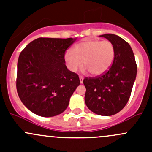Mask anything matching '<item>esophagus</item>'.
Returning <instances> with one entry per match:
<instances>
[{"label":"esophagus","instance_id":"1","mask_svg":"<svg viewBox=\"0 0 152 152\" xmlns=\"http://www.w3.org/2000/svg\"><path fill=\"white\" fill-rule=\"evenodd\" d=\"M84 77L82 76H79V80H80V83H83Z\"/></svg>","mask_w":152,"mask_h":152}]
</instances>
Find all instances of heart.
<instances>
[{
	"label": "heart",
	"instance_id": "1",
	"mask_svg": "<svg viewBox=\"0 0 152 152\" xmlns=\"http://www.w3.org/2000/svg\"><path fill=\"white\" fill-rule=\"evenodd\" d=\"M114 45L109 40H85L76 44L73 51L67 50L65 59L72 71L82 67V61L87 71L93 76L104 73L113 64L115 58Z\"/></svg>",
	"mask_w": 152,
	"mask_h": 152
}]
</instances>
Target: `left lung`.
I'll return each mask as SVG.
<instances>
[{
	"instance_id": "1",
	"label": "left lung",
	"mask_w": 152,
	"mask_h": 152,
	"mask_svg": "<svg viewBox=\"0 0 152 152\" xmlns=\"http://www.w3.org/2000/svg\"><path fill=\"white\" fill-rule=\"evenodd\" d=\"M101 37L113 42L115 50V58L104 73L84 79L85 101L92 112L108 116L119 113L128 102L137 75V64L126 41L112 34Z\"/></svg>"
}]
</instances>
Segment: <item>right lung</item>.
<instances>
[{
	"label": "right lung",
	"instance_id": "1",
	"mask_svg": "<svg viewBox=\"0 0 152 152\" xmlns=\"http://www.w3.org/2000/svg\"><path fill=\"white\" fill-rule=\"evenodd\" d=\"M75 40L39 37L20 53L17 91L23 104L34 114L52 117L66 110L80 84L79 75L65 65V52Z\"/></svg>",
	"mask_w": 152,
	"mask_h": 152
}]
</instances>
